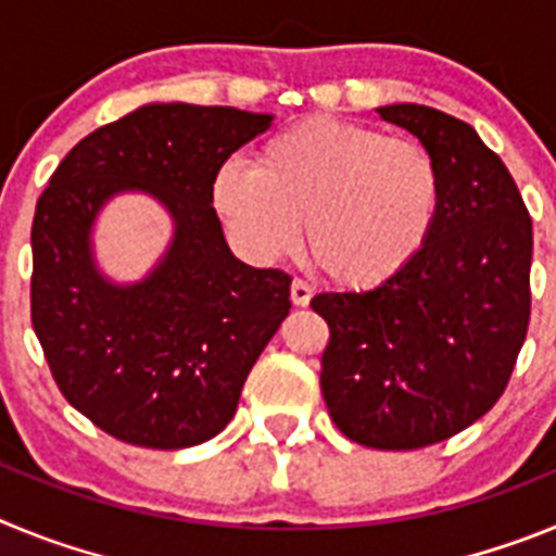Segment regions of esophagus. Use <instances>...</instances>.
<instances>
[{
    "label": "esophagus",
    "instance_id": "esophagus-1",
    "mask_svg": "<svg viewBox=\"0 0 556 556\" xmlns=\"http://www.w3.org/2000/svg\"><path fill=\"white\" fill-rule=\"evenodd\" d=\"M289 298H292L294 306H308L312 303V287L306 281H301V278H294L292 289H289Z\"/></svg>",
    "mask_w": 556,
    "mask_h": 556
}]
</instances>
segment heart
Masks as SVG:
<instances>
[{"instance_id": "1", "label": "heart", "mask_w": 556, "mask_h": 556, "mask_svg": "<svg viewBox=\"0 0 556 556\" xmlns=\"http://www.w3.org/2000/svg\"><path fill=\"white\" fill-rule=\"evenodd\" d=\"M211 198L255 262L301 242L333 281L372 289L424 250L440 211V172L424 144L337 116H308L269 136L255 164L225 161Z\"/></svg>"}]
</instances>
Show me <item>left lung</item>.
Masks as SVG:
<instances>
[{
	"mask_svg": "<svg viewBox=\"0 0 556 556\" xmlns=\"http://www.w3.org/2000/svg\"><path fill=\"white\" fill-rule=\"evenodd\" d=\"M429 150L440 211L424 250L370 292H323L320 387L353 443L412 451L488 415L529 326L532 219L504 161L468 122L429 105L376 108Z\"/></svg>",
	"mask_w": 556,
	"mask_h": 556,
	"instance_id": "1",
	"label": "left lung"
}]
</instances>
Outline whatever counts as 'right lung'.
<instances>
[{
    "label": "right lung",
    "instance_id": "right-lung-1",
    "mask_svg": "<svg viewBox=\"0 0 556 556\" xmlns=\"http://www.w3.org/2000/svg\"><path fill=\"white\" fill-rule=\"evenodd\" d=\"M273 113L150 102L72 147L33 219V328L58 387L122 443L191 448L217 437L269 339L287 320L289 278L239 262L211 186ZM141 190L173 239L141 282H111L93 225L113 197Z\"/></svg>",
    "mask_w": 556,
    "mask_h": 556
}]
</instances>
